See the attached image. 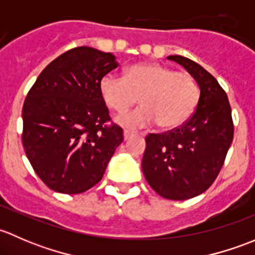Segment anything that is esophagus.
Masks as SVG:
<instances>
[{
	"instance_id": "esophagus-1",
	"label": "esophagus",
	"mask_w": 255,
	"mask_h": 255,
	"mask_svg": "<svg viewBox=\"0 0 255 255\" xmlns=\"http://www.w3.org/2000/svg\"><path fill=\"white\" fill-rule=\"evenodd\" d=\"M138 132H135V130H129V129H125V132H123V137H125V139L127 140V139H129L130 137H132V135H134V134H137Z\"/></svg>"
}]
</instances>
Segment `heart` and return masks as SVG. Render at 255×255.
Wrapping results in <instances>:
<instances>
[{
  "label": "heart",
  "mask_w": 255,
  "mask_h": 255,
  "mask_svg": "<svg viewBox=\"0 0 255 255\" xmlns=\"http://www.w3.org/2000/svg\"><path fill=\"white\" fill-rule=\"evenodd\" d=\"M100 92L107 106L123 113L138 102L135 111L117 118L121 126L148 127L153 123L163 129L184 125L196 111L200 87L196 79L185 71L156 63L134 64L125 78L109 73L100 80Z\"/></svg>",
  "instance_id": "obj_1"
}]
</instances>
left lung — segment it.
<instances>
[{
	"label": "left lung",
	"instance_id": "1",
	"mask_svg": "<svg viewBox=\"0 0 255 255\" xmlns=\"http://www.w3.org/2000/svg\"><path fill=\"white\" fill-rule=\"evenodd\" d=\"M184 66L201 95L194 115L180 127L145 137L142 169L151 189L168 200H189L216 180L233 140L232 110L225 90L207 70L181 55L168 56Z\"/></svg>",
	"mask_w": 255,
	"mask_h": 255
}]
</instances>
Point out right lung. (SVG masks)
Wrapping results in <instances>:
<instances>
[{
	"label": "right lung",
	"instance_id": "add662e5",
	"mask_svg": "<svg viewBox=\"0 0 255 255\" xmlns=\"http://www.w3.org/2000/svg\"><path fill=\"white\" fill-rule=\"evenodd\" d=\"M111 53L70 49L51 61L30 87L22 110V143L37 175L60 194L85 192L104 176L123 129L100 92L117 68Z\"/></svg>",
	"mask_w": 255,
	"mask_h": 255
}]
</instances>
